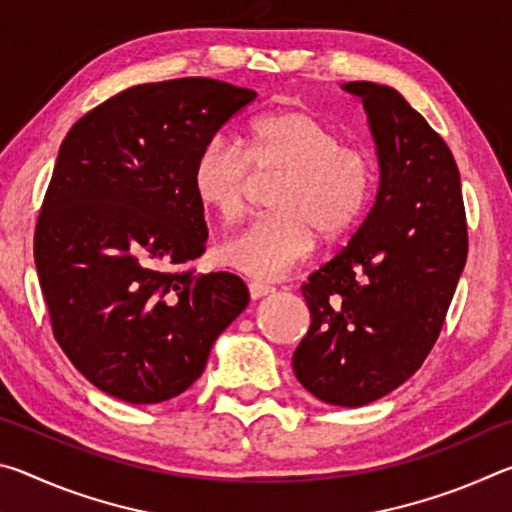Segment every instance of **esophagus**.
I'll list each match as a JSON object with an SVG mask.
<instances>
[{
    "mask_svg": "<svg viewBox=\"0 0 512 512\" xmlns=\"http://www.w3.org/2000/svg\"><path fill=\"white\" fill-rule=\"evenodd\" d=\"M275 289L271 287V284H264V282H248V293H250V298L253 300H259V298H264V296H268V293H273Z\"/></svg>",
    "mask_w": 512,
    "mask_h": 512,
    "instance_id": "1",
    "label": "esophagus"
}]
</instances>
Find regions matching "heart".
<instances>
[{
	"label": "heart",
	"instance_id": "1",
	"mask_svg": "<svg viewBox=\"0 0 512 512\" xmlns=\"http://www.w3.org/2000/svg\"><path fill=\"white\" fill-rule=\"evenodd\" d=\"M255 176H280L273 214L228 239L221 257L237 271L273 280L314 255L318 239L348 235L370 207L377 167L363 146L305 108H280L255 117L239 144L212 137L194 162L196 201L225 225L241 221Z\"/></svg>",
	"mask_w": 512,
	"mask_h": 512
}]
</instances>
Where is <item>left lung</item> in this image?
<instances>
[{
  "label": "left lung",
  "instance_id": "left-lung-1",
  "mask_svg": "<svg viewBox=\"0 0 512 512\" xmlns=\"http://www.w3.org/2000/svg\"><path fill=\"white\" fill-rule=\"evenodd\" d=\"M377 144L372 210L339 255L302 284L311 325L293 372L318 400L363 406L427 359L467 259L461 176L443 137L400 92L343 83Z\"/></svg>",
  "mask_w": 512,
  "mask_h": 512
}]
</instances>
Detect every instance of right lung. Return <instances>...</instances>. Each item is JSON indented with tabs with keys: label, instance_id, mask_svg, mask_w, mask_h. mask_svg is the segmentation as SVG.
Returning <instances> with one entry per match:
<instances>
[{
	"label": "right lung",
	"instance_id": "right-lung-1",
	"mask_svg": "<svg viewBox=\"0 0 512 512\" xmlns=\"http://www.w3.org/2000/svg\"><path fill=\"white\" fill-rule=\"evenodd\" d=\"M255 97L203 76L135 85L60 144L33 257L58 345L117 400L158 404L187 391L248 305L241 277L171 266L205 250L198 153Z\"/></svg>",
	"mask_w": 512,
	"mask_h": 512
}]
</instances>
